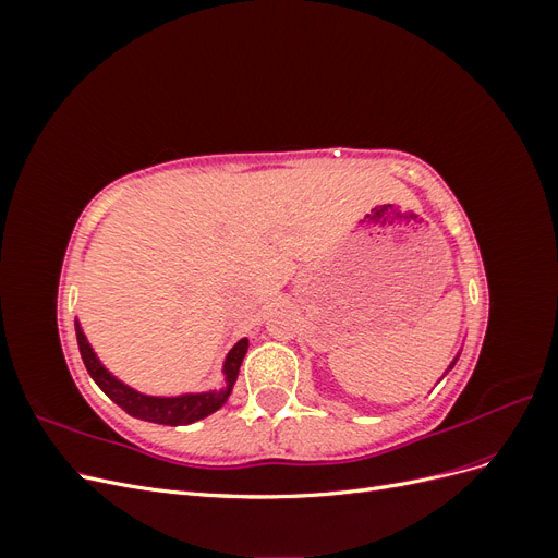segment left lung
Returning <instances> with one entry per match:
<instances>
[{
    "label": "left lung",
    "instance_id": "left-lung-1",
    "mask_svg": "<svg viewBox=\"0 0 558 558\" xmlns=\"http://www.w3.org/2000/svg\"><path fill=\"white\" fill-rule=\"evenodd\" d=\"M456 361H459V356H456V359H453V361H451V365H449V367H447V373H449V369H451V367H453V365H456ZM447 373H445V375H447Z\"/></svg>",
    "mask_w": 558,
    "mask_h": 558
}]
</instances>
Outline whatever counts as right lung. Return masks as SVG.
<instances>
[{
  "label": "right lung",
  "mask_w": 558,
  "mask_h": 558,
  "mask_svg": "<svg viewBox=\"0 0 558 558\" xmlns=\"http://www.w3.org/2000/svg\"><path fill=\"white\" fill-rule=\"evenodd\" d=\"M76 342H78L81 359H83V365H86V369H88V375L118 404V408L125 410L134 418L154 421V424H162V426H185V424H193V421H199V418L214 414L216 410H221L223 402L232 393L234 381H238L240 365H242V361L246 356V349H248V340L244 337V340H240L228 351V356L223 361L226 388H221V391L183 393V396H174V398H165V396L140 393V391H134L132 386L123 384L121 379H116L109 369L99 363L97 353L93 351L90 342L86 340V335H83L78 320H76Z\"/></svg>",
  "instance_id": "right-lung-1"
}]
</instances>
